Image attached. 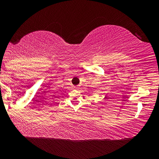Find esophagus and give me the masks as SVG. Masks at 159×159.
I'll use <instances>...</instances> for the list:
<instances>
[{"instance_id":"obj_1","label":"esophagus","mask_w":159,"mask_h":159,"mask_svg":"<svg viewBox=\"0 0 159 159\" xmlns=\"http://www.w3.org/2000/svg\"><path fill=\"white\" fill-rule=\"evenodd\" d=\"M74 88L78 90V89H79V85H75V86H74Z\"/></svg>"}]
</instances>
